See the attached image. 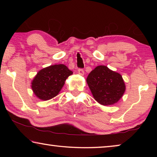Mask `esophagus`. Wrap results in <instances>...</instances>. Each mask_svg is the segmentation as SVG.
I'll list each match as a JSON object with an SVG mask.
<instances>
[{
	"label": "esophagus",
	"mask_w": 157,
	"mask_h": 157,
	"mask_svg": "<svg viewBox=\"0 0 157 157\" xmlns=\"http://www.w3.org/2000/svg\"><path fill=\"white\" fill-rule=\"evenodd\" d=\"M78 73L80 75H84V71L83 70V69H79Z\"/></svg>",
	"instance_id": "esophagus-1"
}]
</instances>
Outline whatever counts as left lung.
Masks as SVG:
<instances>
[{
	"instance_id": "8db88e82",
	"label": "left lung",
	"mask_w": 157,
	"mask_h": 157,
	"mask_svg": "<svg viewBox=\"0 0 157 157\" xmlns=\"http://www.w3.org/2000/svg\"><path fill=\"white\" fill-rule=\"evenodd\" d=\"M86 82L94 99L104 106L118 102L126 89L121 74L111 71L106 66L95 67L89 74Z\"/></svg>"
}]
</instances>
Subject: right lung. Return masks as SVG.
<instances>
[{"label":"right lung","instance_id":"obj_1","mask_svg":"<svg viewBox=\"0 0 157 157\" xmlns=\"http://www.w3.org/2000/svg\"><path fill=\"white\" fill-rule=\"evenodd\" d=\"M73 72L64 64H55L41 69L31 82L34 95L41 100H48L59 94L66 79Z\"/></svg>","mask_w":157,"mask_h":157}]
</instances>
